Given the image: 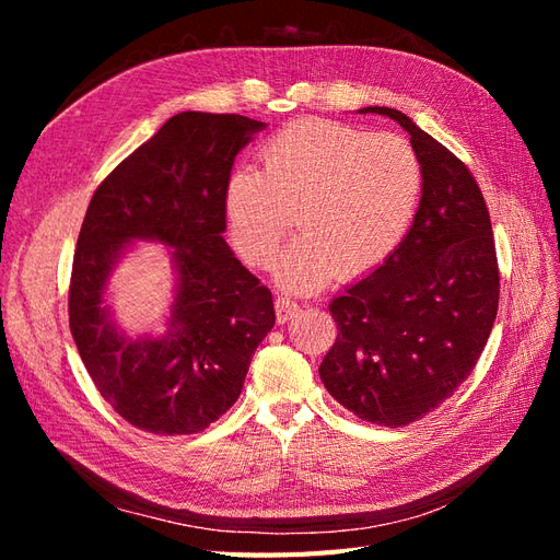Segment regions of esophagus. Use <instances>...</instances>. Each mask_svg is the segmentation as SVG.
<instances>
[{
    "label": "esophagus",
    "mask_w": 560,
    "mask_h": 560,
    "mask_svg": "<svg viewBox=\"0 0 560 560\" xmlns=\"http://www.w3.org/2000/svg\"><path fill=\"white\" fill-rule=\"evenodd\" d=\"M299 308H301L299 303L290 296H278L276 299V317H278L280 325H284L287 319H292L299 313Z\"/></svg>",
    "instance_id": "esophagus-1"
}]
</instances>
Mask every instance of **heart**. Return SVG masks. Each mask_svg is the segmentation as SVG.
I'll list each match as a JSON object with an SVG mask.
<instances>
[{
    "label": "heart",
    "instance_id": "b5f03b06",
    "mask_svg": "<svg viewBox=\"0 0 560 560\" xmlns=\"http://www.w3.org/2000/svg\"><path fill=\"white\" fill-rule=\"evenodd\" d=\"M261 175L233 173L224 189L229 241L238 257L266 270L294 224L299 238L278 264L282 284L299 292L336 273L358 278L381 266L409 231L422 163L395 132L301 118L264 142Z\"/></svg>",
    "mask_w": 560,
    "mask_h": 560
}]
</instances>
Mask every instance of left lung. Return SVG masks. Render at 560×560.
<instances>
[{"mask_svg": "<svg viewBox=\"0 0 560 560\" xmlns=\"http://www.w3.org/2000/svg\"><path fill=\"white\" fill-rule=\"evenodd\" d=\"M422 198L406 238L374 273L329 303L336 341L319 364L327 393L358 418L401 428L444 404L493 329L500 268L483 194L469 167L409 116Z\"/></svg>", "mask_w": 560, "mask_h": 560, "instance_id": "1", "label": "left lung"}]
</instances>
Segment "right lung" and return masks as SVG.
<instances>
[{
    "mask_svg": "<svg viewBox=\"0 0 560 560\" xmlns=\"http://www.w3.org/2000/svg\"><path fill=\"white\" fill-rule=\"evenodd\" d=\"M264 124L241 114L182 112L100 182L83 217L70 278V329L97 393L132 428L196 434L224 416L261 338L273 296L224 241V189L238 151ZM132 237L176 247V313L159 342L116 335L104 282Z\"/></svg>",
    "mask_w": 560,
    "mask_h": 560,
    "instance_id": "1",
    "label": "right lung"
}]
</instances>
